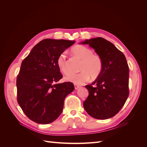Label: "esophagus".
Masks as SVG:
<instances>
[{"label":"esophagus","mask_w":147,"mask_h":147,"mask_svg":"<svg viewBox=\"0 0 147 147\" xmlns=\"http://www.w3.org/2000/svg\"><path fill=\"white\" fill-rule=\"evenodd\" d=\"M74 87L75 90H77V89H78L80 87V86L78 85V84H74Z\"/></svg>","instance_id":"1"}]
</instances>
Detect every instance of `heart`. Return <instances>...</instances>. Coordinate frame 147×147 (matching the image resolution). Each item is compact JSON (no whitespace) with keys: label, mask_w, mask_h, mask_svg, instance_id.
<instances>
[{"label":"heart","mask_w":147,"mask_h":147,"mask_svg":"<svg viewBox=\"0 0 147 147\" xmlns=\"http://www.w3.org/2000/svg\"><path fill=\"white\" fill-rule=\"evenodd\" d=\"M71 52L74 56L81 59L78 74H71L65 77V80L76 84H83L87 82L91 77L94 79L100 75L103 69V61L101 57L93 53L92 49L88 47L79 45L71 49ZM56 64L61 72L64 74L70 72L69 62L64 53L57 57Z\"/></svg>","instance_id":"heart-1"}]
</instances>
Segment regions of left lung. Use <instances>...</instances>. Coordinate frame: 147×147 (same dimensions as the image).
<instances>
[{"label": "left lung", "mask_w": 147, "mask_h": 147, "mask_svg": "<svg viewBox=\"0 0 147 147\" xmlns=\"http://www.w3.org/2000/svg\"><path fill=\"white\" fill-rule=\"evenodd\" d=\"M82 43L94 48L103 61L100 75L94 82L85 86L89 95L83 102L84 109L96 119L112 118L122 109L129 94V70L126 57L104 38L86 40Z\"/></svg>", "instance_id": "left-lung-1"}]
</instances>
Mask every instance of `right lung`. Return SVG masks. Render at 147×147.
Here are the masks:
<instances>
[{
	"label": "right lung",
	"mask_w": 147,
	"mask_h": 147,
	"mask_svg": "<svg viewBox=\"0 0 147 147\" xmlns=\"http://www.w3.org/2000/svg\"><path fill=\"white\" fill-rule=\"evenodd\" d=\"M75 40L46 38L22 61L16 78L17 101L24 114L38 124H49L63 112L65 97L74 90L71 82L55 84L63 78L56 60Z\"/></svg>",
	"instance_id": "1"
}]
</instances>
